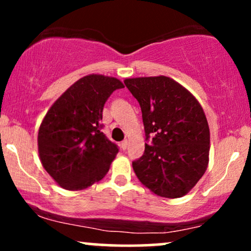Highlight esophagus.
<instances>
[{
	"instance_id": "esophagus-1",
	"label": "esophagus",
	"mask_w": 251,
	"mask_h": 251,
	"mask_svg": "<svg viewBox=\"0 0 251 251\" xmlns=\"http://www.w3.org/2000/svg\"><path fill=\"white\" fill-rule=\"evenodd\" d=\"M127 145H128V142H127V140H124V142L120 143V148H122L123 150H126V149H127Z\"/></svg>"
}]
</instances>
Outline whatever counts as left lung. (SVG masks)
<instances>
[{
	"instance_id": "8db88e82",
	"label": "left lung",
	"mask_w": 251,
	"mask_h": 251,
	"mask_svg": "<svg viewBox=\"0 0 251 251\" xmlns=\"http://www.w3.org/2000/svg\"><path fill=\"white\" fill-rule=\"evenodd\" d=\"M139 102L146 140L144 154L132 163L138 179L165 198L185 196L209 164L210 129L198 100L169 76L124 80Z\"/></svg>"
}]
</instances>
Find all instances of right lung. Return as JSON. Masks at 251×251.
I'll return each instance as SVG.
<instances>
[{
	"label": "right lung",
	"instance_id": "obj_1",
	"mask_svg": "<svg viewBox=\"0 0 251 251\" xmlns=\"http://www.w3.org/2000/svg\"><path fill=\"white\" fill-rule=\"evenodd\" d=\"M124 83L89 74L74 82L48 109L37 134L42 166L60 186L83 190L107 174L119 151L101 132L105 102Z\"/></svg>",
	"mask_w": 251,
	"mask_h": 251
}]
</instances>
